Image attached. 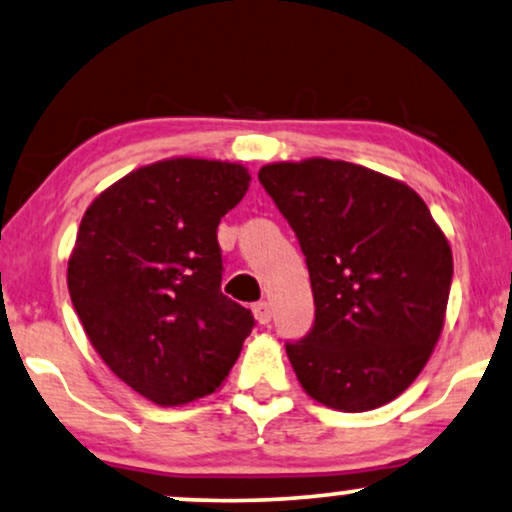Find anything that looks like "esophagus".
Listing matches in <instances>:
<instances>
[{
  "instance_id": "1",
  "label": "esophagus",
  "mask_w": 512,
  "mask_h": 512,
  "mask_svg": "<svg viewBox=\"0 0 512 512\" xmlns=\"http://www.w3.org/2000/svg\"><path fill=\"white\" fill-rule=\"evenodd\" d=\"M252 311H255V318L260 320L262 325L271 323V302H267V299H262V302H257L255 306H252Z\"/></svg>"
}]
</instances>
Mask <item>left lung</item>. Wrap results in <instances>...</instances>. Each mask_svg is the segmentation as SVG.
<instances>
[{
  "mask_svg": "<svg viewBox=\"0 0 512 512\" xmlns=\"http://www.w3.org/2000/svg\"><path fill=\"white\" fill-rule=\"evenodd\" d=\"M309 267L316 323L288 344L299 384L339 412L391 403L445 327L454 262L445 231L405 182L313 156L260 168Z\"/></svg>",
  "mask_w": 512,
  "mask_h": 512,
  "instance_id": "obj_1",
  "label": "left lung"
}]
</instances>
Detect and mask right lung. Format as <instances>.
I'll return each mask as SVG.
<instances>
[{
	"label": "right lung",
	"instance_id": "obj_1",
	"mask_svg": "<svg viewBox=\"0 0 512 512\" xmlns=\"http://www.w3.org/2000/svg\"><path fill=\"white\" fill-rule=\"evenodd\" d=\"M243 163L173 156L95 196L67 290L98 356L142 398L180 407L224 384L250 311L222 295L217 224L250 187Z\"/></svg>",
	"mask_w": 512,
	"mask_h": 512
}]
</instances>
